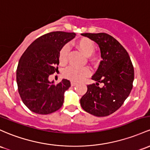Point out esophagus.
Returning <instances> with one entry per match:
<instances>
[{
	"instance_id": "obj_1",
	"label": "esophagus",
	"mask_w": 150,
	"mask_h": 150,
	"mask_svg": "<svg viewBox=\"0 0 150 150\" xmlns=\"http://www.w3.org/2000/svg\"><path fill=\"white\" fill-rule=\"evenodd\" d=\"M76 85H77L76 83H75V82L73 81H71V86H75Z\"/></svg>"
}]
</instances>
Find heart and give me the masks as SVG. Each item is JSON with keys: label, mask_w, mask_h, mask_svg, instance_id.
I'll return each mask as SVG.
<instances>
[{"label": "heart", "mask_w": 150, "mask_h": 150, "mask_svg": "<svg viewBox=\"0 0 150 150\" xmlns=\"http://www.w3.org/2000/svg\"><path fill=\"white\" fill-rule=\"evenodd\" d=\"M77 47L85 54L86 56H90L95 52V45L94 42L88 38H82L76 42ZM70 47L68 45H65L62 47L59 52V62L61 65H64L67 61ZM90 74V70L88 67H70L65 71V76L72 81L78 82L83 80L84 78L88 77Z\"/></svg>", "instance_id": "1"}]
</instances>
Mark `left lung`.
<instances>
[{"label": "left lung", "instance_id": "1", "mask_svg": "<svg viewBox=\"0 0 150 150\" xmlns=\"http://www.w3.org/2000/svg\"><path fill=\"white\" fill-rule=\"evenodd\" d=\"M96 42L102 61L92 77L96 84L88 85V91L80 99L82 108L97 117L112 114L130 93L134 80V67L123 46L112 36L105 33H82ZM103 82V88L98 87Z\"/></svg>", "mask_w": 150, "mask_h": 150}]
</instances>
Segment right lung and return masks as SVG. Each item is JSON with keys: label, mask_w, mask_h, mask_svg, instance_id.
Wrapping results in <instances>:
<instances>
[{"label": "right lung", "mask_w": 150, "mask_h": 150, "mask_svg": "<svg viewBox=\"0 0 150 150\" xmlns=\"http://www.w3.org/2000/svg\"><path fill=\"white\" fill-rule=\"evenodd\" d=\"M75 33L51 32L30 45L20 59L16 71L18 93L25 105L33 112L47 115L60 109L64 93L70 87L66 79L57 85L49 81L58 71L59 52L75 37Z\"/></svg>", "instance_id": "1"}]
</instances>
